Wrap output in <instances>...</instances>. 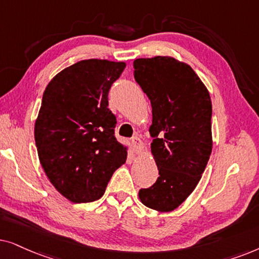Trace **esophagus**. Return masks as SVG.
Segmentation results:
<instances>
[{"label": "esophagus", "mask_w": 259, "mask_h": 259, "mask_svg": "<svg viewBox=\"0 0 259 259\" xmlns=\"http://www.w3.org/2000/svg\"><path fill=\"white\" fill-rule=\"evenodd\" d=\"M132 146H133L134 150H135L136 154L141 155L143 153V143H142V141L139 139V137H133V139H132Z\"/></svg>", "instance_id": "1"}]
</instances>
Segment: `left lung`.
Here are the masks:
<instances>
[{
  "mask_svg": "<svg viewBox=\"0 0 259 259\" xmlns=\"http://www.w3.org/2000/svg\"><path fill=\"white\" fill-rule=\"evenodd\" d=\"M134 68L153 109L151 153L160 175L139 196L147 207L170 212L194 191L211 156V98L192 67L171 57L141 58Z\"/></svg>",
  "mask_w": 259,
  "mask_h": 259,
  "instance_id": "8db88e82",
  "label": "left lung"
}]
</instances>
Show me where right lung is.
Wrapping results in <instances>:
<instances>
[{
	"label": "right lung",
	"mask_w": 259,
	"mask_h": 259,
	"mask_svg": "<svg viewBox=\"0 0 259 259\" xmlns=\"http://www.w3.org/2000/svg\"><path fill=\"white\" fill-rule=\"evenodd\" d=\"M125 63L81 60L59 72L45 90L34 136L51 184L75 204L102 198L113 171L126 160L115 137L109 90Z\"/></svg>",
	"instance_id": "right-lung-1"
}]
</instances>
